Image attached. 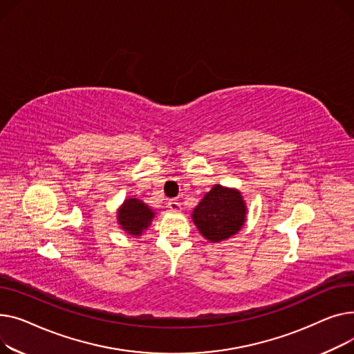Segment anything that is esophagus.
Here are the masks:
<instances>
[{"label": "esophagus", "instance_id": "1", "mask_svg": "<svg viewBox=\"0 0 354 354\" xmlns=\"http://www.w3.org/2000/svg\"><path fill=\"white\" fill-rule=\"evenodd\" d=\"M169 209H170L171 212H181V204H180V201H178L177 198L169 200Z\"/></svg>", "mask_w": 354, "mask_h": 354}]
</instances>
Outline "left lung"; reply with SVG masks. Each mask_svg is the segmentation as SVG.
Returning a JSON list of instances; mask_svg holds the SVG:
<instances>
[{
  "mask_svg": "<svg viewBox=\"0 0 354 354\" xmlns=\"http://www.w3.org/2000/svg\"><path fill=\"white\" fill-rule=\"evenodd\" d=\"M247 207L236 189L216 184L193 210V221L204 239L218 243L237 234L245 221Z\"/></svg>",
  "mask_w": 354,
  "mask_h": 354,
  "instance_id": "1",
  "label": "left lung"
}]
</instances>
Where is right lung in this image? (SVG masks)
<instances>
[{"label": "right lung", "mask_w": 354, "mask_h": 354, "mask_svg": "<svg viewBox=\"0 0 354 354\" xmlns=\"http://www.w3.org/2000/svg\"><path fill=\"white\" fill-rule=\"evenodd\" d=\"M156 213L150 207L138 198H127L122 203L118 210V224L124 232L130 236H141V233L147 228Z\"/></svg>", "instance_id": "1"}]
</instances>
